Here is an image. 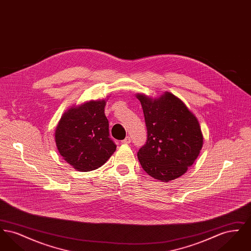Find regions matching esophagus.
I'll return each mask as SVG.
<instances>
[{"label": "esophagus", "mask_w": 251, "mask_h": 251, "mask_svg": "<svg viewBox=\"0 0 251 251\" xmlns=\"http://www.w3.org/2000/svg\"><path fill=\"white\" fill-rule=\"evenodd\" d=\"M121 143L126 144V145L131 143V138H130V136H127L125 139H123V140L121 141Z\"/></svg>", "instance_id": "34e87169"}]
</instances>
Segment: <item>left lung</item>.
Listing matches in <instances>:
<instances>
[{
    "label": "left lung",
    "instance_id": "8db88e82",
    "mask_svg": "<svg viewBox=\"0 0 251 251\" xmlns=\"http://www.w3.org/2000/svg\"><path fill=\"white\" fill-rule=\"evenodd\" d=\"M143 108L147 141L137 152L144 170L152 178L169 181L191 167L202 148L197 118L177 97L166 93L159 100L137 95Z\"/></svg>",
    "mask_w": 251,
    "mask_h": 251
}]
</instances>
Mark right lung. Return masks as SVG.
<instances>
[{
  "instance_id": "obj_1",
  "label": "right lung",
  "mask_w": 251,
  "mask_h": 251,
  "mask_svg": "<svg viewBox=\"0 0 251 251\" xmlns=\"http://www.w3.org/2000/svg\"><path fill=\"white\" fill-rule=\"evenodd\" d=\"M105 100L89 101L64 114L55 131L60 154L79 171L101 167L116 151L104 115Z\"/></svg>"
}]
</instances>
